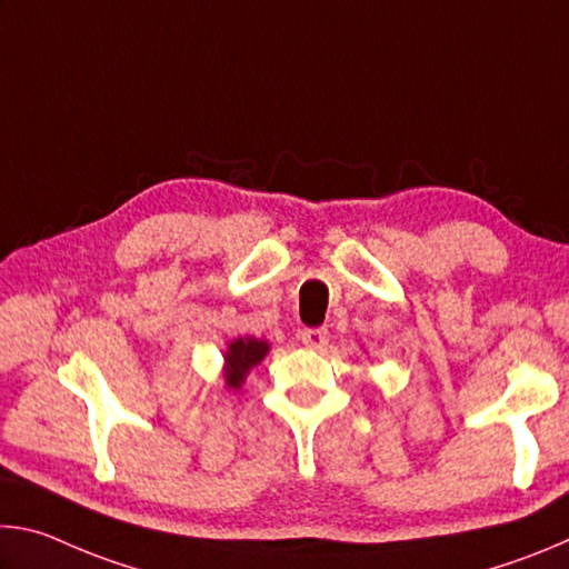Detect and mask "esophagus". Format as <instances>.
Wrapping results in <instances>:
<instances>
[{
  "label": "esophagus",
  "instance_id": "34e87169",
  "mask_svg": "<svg viewBox=\"0 0 569 569\" xmlns=\"http://www.w3.org/2000/svg\"><path fill=\"white\" fill-rule=\"evenodd\" d=\"M301 341L308 346V349H323V346L329 343V331H326V329H303Z\"/></svg>",
  "mask_w": 569,
  "mask_h": 569
}]
</instances>
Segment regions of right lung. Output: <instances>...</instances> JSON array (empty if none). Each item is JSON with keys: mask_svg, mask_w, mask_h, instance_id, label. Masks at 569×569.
Here are the masks:
<instances>
[{"mask_svg": "<svg viewBox=\"0 0 569 569\" xmlns=\"http://www.w3.org/2000/svg\"><path fill=\"white\" fill-rule=\"evenodd\" d=\"M268 353V343L258 339H238L230 343L226 353V383L230 389H238L243 383L246 373L253 369L256 363H261L263 356Z\"/></svg>", "mask_w": 569, "mask_h": 569, "instance_id": "1", "label": "right lung"}]
</instances>
